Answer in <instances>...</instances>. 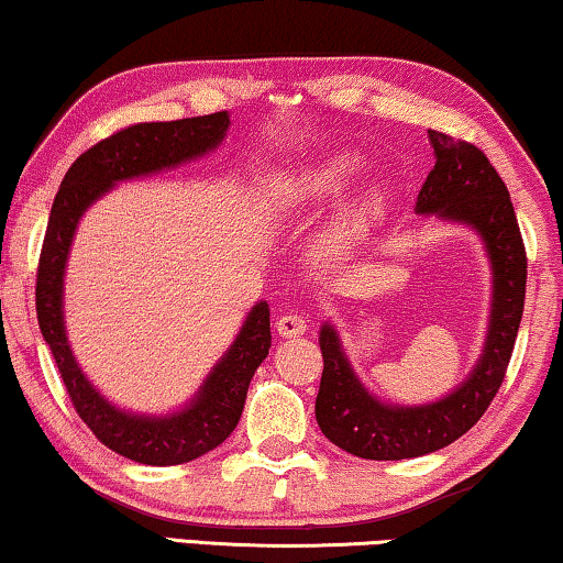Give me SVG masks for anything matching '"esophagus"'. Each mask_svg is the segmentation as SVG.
I'll return each mask as SVG.
<instances>
[{
    "instance_id": "34e87169",
    "label": "esophagus",
    "mask_w": 563,
    "mask_h": 563,
    "mask_svg": "<svg viewBox=\"0 0 563 563\" xmlns=\"http://www.w3.org/2000/svg\"><path fill=\"white\" fill-rule=\"evenodd\" d=\"M275 328H278V333L283 338H298L308 330V323L306 318H302L300 313H285L278 318V323H275Z\"/></svg>"
}]
</instances>
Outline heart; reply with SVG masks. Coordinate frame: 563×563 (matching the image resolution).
Listing matches in <instances>:
<instances>
[{"instance_id": "heart-1", "label": "heart", "mask_w": 563, "mask_h": 563, "mask_svg": "<svg viewBox=\"0 0 563 563\" xmlns=\"http://www.w3.org/2000/svg\"><path fill=\"white\" fill-rule=\"evenodd\" d=\"M363 169V159L355 153H335L318 163L290 173L285 177V195L296 205H323L338 192H343ZM394 187L390 183H373L363 187L358 195L343 202L335 212L333 222L323 235V250L328 253H341L368 233L376 222L386 216Z\"/></svg>"}]
</instances>
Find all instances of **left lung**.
<instances>
[{"label": "left lung", "instance_id": "left-lung-1", "mask_svg": "<svg viewBox=\"0 0 563 563\" xmlns=\"http://www.w3.org/2000/svg\"><path fill=\"white\" fill-rule=\"evenodd\" d=\"M435 165L418 192V216L466 222L484 240L494 300L484 353L461 386L435 404H380L363 388L347 363L335 328H320L323 378L316 418L330 443L358 459L400 461L426 456L461 439L478 423L501 388L526 296V247L501 177L474 142L428 130Z\"/></svg>", "mask_w": 563, "mask_h": 563}]
</instances>
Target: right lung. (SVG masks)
I'll return each instance as SVG.
<instances>
[{
    "label": "right lung",
    "instance_id": "1",
    "mask_svg": "<svg viewBox=\"0 0 563 563\" xmlns=\"http://www.w3.org/2000/svg\"><path fill=\"white\" fill-rule=\"evenodd\" d=\"M228 128V112H212L175 122L130 124L100 140L67 169L44 233L34 292L37 320L44 341L55 355L69 400L97 441L120 456L147 466H177L200 459L235 431L250 380L271 347V308L261 300L250 310L235 343L228 347V353L205 378L198 396L183 410L169 416L128 413L114 408L85 378L67 343L62 290L69 245L79 218L97 198L112 190V185L208 155L220 145Z\"/></svg>",
    "mask_w": 563,
    "mask_h": 563
}]
</instances>
